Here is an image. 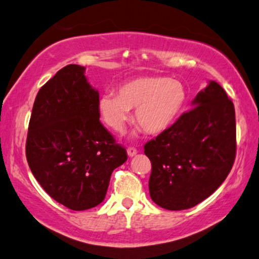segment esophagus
Wrapping results in <instances>:
<instances>
[{"label":"esophagus","mask_w":259,"mask_h":259,"mask_svg":"<svg viewBox=\"0 0 259 259\" xmlns=\"http://www.w3.org/2000/svg\"><path fill=\"white\" fill-rule=\"evenodd\" d=\"M126 152H128V155L130 156V157H133V156H135L136 154H137V150H136L135 147H129L128 150H126Z\"/></svg>","instance_id":"34e87169"}]
</instances>
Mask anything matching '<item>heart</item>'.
<instances>
[{
	"instance_id": "1",
	"label": "heart",
	"mask_w": 259,
	"mask_h": 259,
	"mask_svg": "<svg viewBox=\"0 0 259 259\" xmlns=\"http://www.w3.org/2000/svg\"><path fill=\"white\" fill-rule=\"evenodd\" d=\"M188 102L186 87L165 76H139L117 87V94L105 93L98 100L103 121L120 134L135 108V122L146 134L159 136L172 128Z\"/></svg>"
}]
</instances>
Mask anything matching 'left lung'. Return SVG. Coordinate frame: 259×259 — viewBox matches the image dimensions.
Listing matches in <instances>:
<instances>
[{"instance_id": "1", "label": "left lung", "mask_w": 259, "mask_h": 259, "mask_svg": "<svg viewBox=\"0 0 259 259\" xmlns=\"http://www.w3.org/2000/svg\"><path fill=\"white\" fill-rule=\"evenodd\" d=\"M190 112L144 146L151 160V199L166 210L202 202L225 181L236 151L235 111L217 82L196 95Z\"/></svg>"}]
</instances>
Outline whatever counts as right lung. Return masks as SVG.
<instances>
[{
	"label": "right lung",
	"mask_w": 259,
	"mask_h": 259,
	"mask_svg": "<svg viewBox=\"0 0 259 259\" xmlns=\"http://www.w3.org/2000/svg\"><path fill=\"white\" fill-rule=\"evenodd\" d=\"M84 72L67 65L41 88L26 140L34 177L52 199L76 211L103 202L113 170L128 159L100 123L99 93Z\"/></svg>",
	"instance_id": "right-lung-1"
}]
</instances>
